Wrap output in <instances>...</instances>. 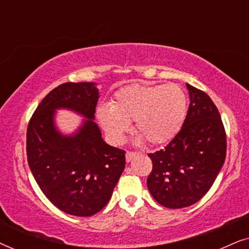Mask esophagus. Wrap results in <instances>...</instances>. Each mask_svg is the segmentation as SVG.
<instances>
[{"label": "esophagus", "instance_id": "obj_1", "mask_svg": "<svg viewBox=\"0 0 249 249\" xmlns=\"http://www.w3.org/2000/svg\"><path fill=\"white\" fill-rule=\"evenodd\" d=\"M137 155H138V153H136V152H127L125 153V161L130 162L131 160L136 158Z\"/></svg>", "mask_w": 249, "mask_h": 249}]
</instances>
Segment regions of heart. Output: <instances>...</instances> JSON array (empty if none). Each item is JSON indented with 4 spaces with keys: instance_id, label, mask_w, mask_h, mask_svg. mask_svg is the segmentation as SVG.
Here are the masks:
<instances>
[{
    "instance_id": "b5f03b06",
    "label": "heart",
    "mask_w": 249,
    "mask_h": 249,
    "mask_svg": "<svg viewBox=\"0 0 249 249\" xmlns=\"http://www.w3.org/2000/svg\"><path fill=\"white\" fill-rule=\"evenodd\" d=\"M188 113V98L178 85L132 84L119 89L111 105L97 108L98 124L108 141L121 144L134 121L136 142L164 145L181 131Z\"/></svg>"
}]
</instances>
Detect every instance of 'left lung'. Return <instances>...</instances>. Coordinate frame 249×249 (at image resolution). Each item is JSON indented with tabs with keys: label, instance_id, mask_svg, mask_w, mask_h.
Segmentation results:
<instances>
[{
	"label": "left lung",
	"instance_id": "1",
	"mask_svg": "<svg viewBox=\"0 0 249 249\" xmlns=\"http://www.w3.org/2000/svg\"><path fill=\"white\" fill-rule=\"evenodd\" d=\"M186 86L190 104L181 131L164 149L148 154L153 169L147 188L169 209L198 202L215 181L227 153L226 131L215 104L204 91Z\"/></svg>",
	"mask_w": 249,
	"mask_h": 249
}]
</instances>
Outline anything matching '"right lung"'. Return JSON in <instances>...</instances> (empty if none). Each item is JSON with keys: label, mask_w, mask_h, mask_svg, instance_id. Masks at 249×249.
Here are the masks:
<instances>
[{"label": "right lung", "mask_w": 249, "mask_h": 249, "mask_svg": "<svg viewBox=\"0 0 249 249\" xmlns=\"http://www.w3.org/2000/svg\"><path fill=\"white\" fill-rule=\"evenodd\" d=\"M98 98L95 83L60 85L40 102L27 129L30 171L51 203L70 215L100 212L125 166V152L107 144L95 124ZM59 109L84 118L71 134L57 127Z\"/></svg>", "instance_id": "obj_1"}]
</instances>
